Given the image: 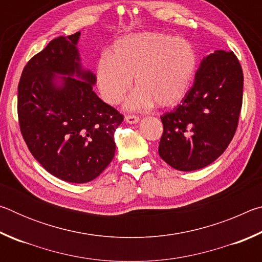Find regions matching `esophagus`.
<instances>
[{"instance_id": "34e87169", "label": "esophagus", "mask_w": 262, "mask_h": 262, "mask_svg": "<svg viewBox=\"0 0 262 262\" xmlns=\"http://www.w3.org/2000/svg\"><path fill=\"white\" fill-rule=\"evenodd\" d=\"M125 120L127 123H130V125H134V123H137L140 121V118L136 117V115H126Z\"/></svg>"}]
</instances>
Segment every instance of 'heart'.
I'll return each mask as SVG.
<instances>
[{
	"label": "heart",
	"instance_id": "obj_1",
	"mask_svg": "<svg viewBox=\"0 0 262 262\" xmlns=\"http://www.w3.org/2000/svg\"><path fill=\"white\" fill-rule=\"evenodd\" d=\"M198 53L186 39L156 32L127 35L115 41L96 64V84L110 105L126 101L129 111H145L157 105L173 107L183 100L198 68Z\"/></svg>",
	"mask_w": 262,
	"mask_h": 262
}]
</instances>
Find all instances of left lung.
Wrapping results in <instances>:
<instances>
[{
    "instance_id": "obj_1",
    "label": "left lung",
    "mask_w": 262,
    "mask_h": 262,
    "mask_svg": "<svg viewBox=\"0 0 262 262\" xmlns=\"http://www.w3.org/2000/svg\"><path fill=\"white\" fill-rule=\"evenodd\" d=\"M243 84L242 66L232 52L220 50L203 57L185 98L161 117L163 161L186 172L216 161L236 133Z\"/></svg>"
}]
</instances>
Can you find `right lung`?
I'll return each instance as SVG.
<instances>
[{
    "label": "right lung",
    "mask_w": 262,
    "mask_h": 262,
    "mask_svg": "<svg viewBox=\"0 0 262 262\" xmlns=\"http://www.w3.org/2000/svg\"><path fill=\"white\" fill-rule=\"evenodd\" d=\"M81 32L53 39L31 59L18 84V120L32 156L56 178L96 179L112 162L114 132L123 115L94 91L96 75L83 69Z\"/></svg>",
    "instance_id": "obj_1"
}]
</instances>
